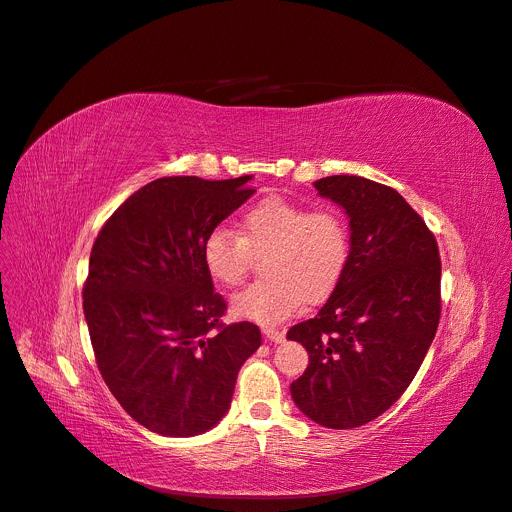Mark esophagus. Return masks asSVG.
<instances>
[{"mask_svg":"<svg viewBox=\"0 0 512 512\" xmlns=\"http://www.w3.org/2000/svg\"><path fill=\"white\" fill-rule=\"evenodd\" d=\"M263 336L270 340V342H282L284 340V332L280 330H274V328H265L263 330Z\"/></svg>","mask_w":512,"mask_h":512,"instance_id":"obj_1","label":"esophagus"}]
</instances>
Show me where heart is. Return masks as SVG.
Wrapping results in <instances>:
<instances>
[{
	"instance_id": "obj_1",
	"label": "heart",
	"mask_w": 512,
	"mask_h": 512,
	"mask_svg": "<svg viewBox=\"0 0 512 512\" xmlns=\"http://www.w3.org/2000/svg\"><path fill=\"white\" fill-rule=\"evenodd\" d=\"M201 251L209 276L226 288L245 282L253 257H263L265 278L240 292L232 309L272 326L336 290L351 259V228L336 207L267 197L242 215L238 234L226 226L209 230Z\"/></svg>"
}]
</instances>
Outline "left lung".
Returning <instances> with one entry per match:
<instances>
[{
	"mask_svg": "<svg viewBox=\"0 0 512 512\" xmlns=\"http://www.w3.org/2000/svg\"><path fill=\"white\" fill-rule=\"evenodd\" d=\"M313 184L351 218V259L326 305L286 334L309 353L290 394L315 423L353 429L417 375L440 324L442 261L434 232L394 188L361 176Z\"/></svg>",
	"mask_w": 512,
	"mask_h": 512,
	"instance_id": "1",
	"label": "left lung"
}]
</instances>
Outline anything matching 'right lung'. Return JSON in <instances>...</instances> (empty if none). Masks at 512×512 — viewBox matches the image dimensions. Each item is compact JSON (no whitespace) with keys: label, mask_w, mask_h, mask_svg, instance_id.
Listing matches in <instances>:
<instances>
[{"label":"right lung","mask_w":512,"mask_h":512,"mask_svg":"<svg viewBox=\"0 0 512 512\" xmlns=\"http://www.w3.org/2000/svg\"><path fill=\"white\" fill-rule=\"evenodd\" d=\"M249 180L157 178L93 242L83 309L95 361L122 409L155 434L211 429L261 344L251 321H222L228 305L201 251L209 230L255 193Z\"/></svg>","instance_id":"1"}]
</instances>
